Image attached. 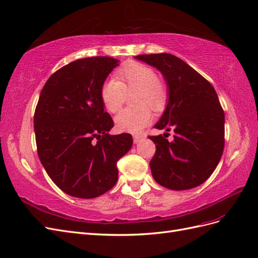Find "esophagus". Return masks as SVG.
Returning a JSON list of instances; mask_svg holds the SVG:
<instances>
[{"label":"esophagus","instance_id":"1","mask_svg":"<svg viewBox=\"0 0 258 258\" xmlns=\"http://www.w3.org/2000/svg\"><path fill=\"white\" fill-rule=\"evenodd\" d=\"M144 135H142V134H135L134 136H133V139H134V143L135 144H138V143H141L142 141H144Z\"/></svg>","mask_w":258,"mask_h":258}]
</instances>
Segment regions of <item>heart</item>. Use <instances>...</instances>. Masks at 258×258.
<instances>
[{
	"label": "heart",
	"mask_w": 258,
	"mask_h": 258,
	"mask_svg": "<svg viewBox=\"0 0 258 258\" xmlns=\"http://www.w3.org/2000/svg\"><path fill=\"white\" fill-rule=\"evenodd\" d=\"M137 92L136 109H123L114 117L115 126L121 132L137 133L152 120L148 106L159 108L166 99V86L158 79L157 72L149 66L138 61L125 63L114 77L108 78L100 88V99L107 111L119 110L126 93Z\"/></svg>",
	"instance_id": "heart-1"
}]
</instances>
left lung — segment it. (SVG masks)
Instances as JSON below:
<instances>
[{
  "label": "left lung",
  "mask_w": 258,
  "mask_h": 258,
  "mask_svg": "<svg viewBox=\"0 0 258 258\" xmlns=\"http://www.w3.org/2000/svg\"><path fill=\"white\" fill-rule=\"evenodd\" d=\"M135 58L163 75L168 99L154 127L175 133L172 142L168 133L149 136L157 148L150 161L154 180L172 190L200 186L215 171L225 145V113L214 87L172 54Z\"/></svg>",
  "instance_id": "8db88e82"
}]
</instances>
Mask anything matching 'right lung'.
Segmentation results:
<instances>
[{"label": "right lung", "mask_w": 258, "mask_h": 258, "mask_svg": "<svg viewBox=\"0 0 258 258\" xmlns=\"http://www.w3.org/2000/svg\"><path fill=\"white\" fill-rule=\"evenodd\" d=\"M119 60L98 56L72 61L46 81L34 112L36 148L55 185L69 196L93 199L117 181L116 162L133 145L130 134L110 135L100 88Z\"/></svg>", "instance_id": "add662e5"}]
</instances>
